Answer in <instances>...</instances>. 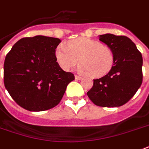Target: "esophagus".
I'll list each match as a JSON object with an SVG mask.
<instances>
[{"instance_id":"1","label":"esophagus","mask_w":149,"mask_h":149,"mask_svg":"<svg viewBox=\"0 0 149 149\" xmlns=\"http://www.w3.org/2000/svg\"><path fill=\"white\" fill-rule=\"evenodd\" d=\"M74 78H75V79H77V80H81V79H82L81 76H79V75H75L74 76Z\"/></svg>"}]
</instances>
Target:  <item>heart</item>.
Instances as JSON below:
<instances>
[{"mask_svg":"<svg viewBox=\"0 0 149 149\" xmlns=\"http://www.w3.org/2000/svg\"><path fill=\"white\" fill-rule=\"evenodd\" d=\"M56 62L66 71L71 70L80 63L79 72L100 78L112 68L114 55L109 47L97 40L88 38H78L70 40L67 47L59 44L55 52Z\"/></svg>","mask_w":149,"mask_h":149,"instance_id":"b5f03b06","label":"heart"}]
</instances>
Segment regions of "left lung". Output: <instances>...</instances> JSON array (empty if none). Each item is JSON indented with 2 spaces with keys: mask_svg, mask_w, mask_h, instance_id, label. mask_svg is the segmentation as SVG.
<instances>
[{
  "mask_svg": "<svg viewBox=\"0 0 149 149\" xmlns=\"http://www.w3.org/2000/svg\"><path fill=\"white\" fill-rule=\"evenodd\" d=\"M114 55L109 73L98 79L87 92L89 98L98 106L118 107L132 98L143 79L141 53L130 38L107 33L99 36Z\"/></svg>",
  "mask_w": 149,
  "mask_h": 149,
  "instance_id": "1",
  "label": "left lung"
}]
</instances>
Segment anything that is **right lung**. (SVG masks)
Listing matches in <instances>:
<instances>
[{"label":"right lung","instance_id":"right-lung-1","mask_svg":"<svg viewBox=\"0 0 149 149\" xmlns=\"http://www.w3.org/2000/svg\"><path fill=\"white\" fill-rule=\"evenodd\" d=\"M61 40L44 36L23 38L15 43L4 63V83L11 97L24 109L43 111L60 102L74 79L56 62Z\"/></svg>","mask_w":149,"mask_h":149}]
</instances>
